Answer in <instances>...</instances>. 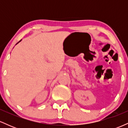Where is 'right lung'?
I'll list each match as a JSON object with an SVG mask.
<instances>
[{
    "label": "right lung",
    "mask_w": 128,
    "mask_h": 128,
    "mask_svg": "<svg viewBox=\"0 0 128 128\" xmlns=\"http://www.w3.org/2000/svg\"><path fill=\"white\" fill-rule=\"evenodd\" d=\"M21 41H22V40H20V41H19V42H17V44H18V42H21Z\"/></svg>",
    "instance_id": "right-lung-1"
}]
</instances>
